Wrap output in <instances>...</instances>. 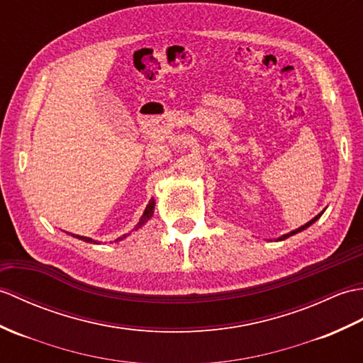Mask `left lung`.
Segmentation results:
<instances>
[{"label": "left lung", "instance_id": "8db88e82", "mask_svg": "<svg viewBox=\"0 0 363 363\" xmlns=\"http://www.w3.org/2000/svg\"><path fill=\"white\" fill-rule=\"evenodd\" d=\"M321 214H323V211H321L318 216H315V217H313V219L312 220H309L308 223H304L303 225V227H300V228H296V230H294V231H291V233H287V235H283V236H281L278 240H284V239H287V238H291V236H294V235H296V233H300V231H303V230H306V228H308V227H311V225L313 223V222H315L317 219H320V216Z\"/></svg>", "mask_w": 363, "mask_h": 363}]
</instances>
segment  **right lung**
I'll list each match as a JSON object with an SVG mask.
<instances>
[{"instance_id": "obj_1", "label": "right lung", "mask_w": 363, "mask_h": 363, "mask_svg": "<svg viewBox=\"0 0 363 363\" xmlns=\"http://www.w3.org/2000/svg\"><path fill=\"white\" fill-rule=\"evenodd\" d=\"M154 208H155V200H150V202H149V205L146 206V209H144V213H143V216H141V219H140V222H138V225H136V227H135V230H138V228H141L143 227V225L144 223H146L149 219H150V217H152V214H154ZM72 236H74V235H72ZM127 235H124L123 238H118L116 239V242H118V240H123L124 238H125ZM74 238H77V239H80V240H85V242H91V244H98V242H96V240H93V239H90V238H85V236H79V235H76Z\"/></svg>"}]
</instances>
